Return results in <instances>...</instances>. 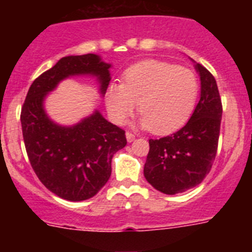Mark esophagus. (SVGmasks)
Masks as SVG:
<instances>
[{
    "instance_id": "obj_1",
    "label": "esophagus",
    "mask_w": 252,
    "mask_h": 252,
    "mask_svg": "<svg viewBox=\"0 0 252 252\" xmlns=\"http://www.w3.org/2000/svg\"><path fill=\"white\" fill-rule=\"evenodd\" d=\"M126 139H127L128 142H132V141H135V139H136V136H135V135H133L132 132H130V131H127V132H126Z\"/></svg>"
}]
</instances>
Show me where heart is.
<instances>
[{"label": "heart", "instance_id": "obj_1", "mask_svg": "<svg viewBox=\"0 0 252 252\" xmlns=\"http://www.w3.org/2000/svg\"><path fill=\"white\" fill-rule=\"evenodd\" d=\"M198 88L192 70L159 60H145L124 73V84L108 87L107 108L116 124H124L139 102L142 127H149L154 133H169L189 119Z\"/></svg>", "mask_w": 252, "mask_h": 252}]
</instances>
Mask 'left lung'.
Masks as SVG:
<instances>
[{
    "mask_svg": "<svg viewBox=\"0 0 252 252\" xmlns=\"http://www.w3.org/2000/svg\"><path fill=\"white\" fill-rule=\"evenodd\" d=\"M195 68L201 77V99L192 117L173 135L149 140L144 175L154 188L165 194L184 193L201 184L217 154L221 97L208 69L201 64Z\"/></svg>",
    "mask_w": 252,
    "mask_h": 252,
    "instance_id": "1",
    "label": "left lung"
}]
</instances>
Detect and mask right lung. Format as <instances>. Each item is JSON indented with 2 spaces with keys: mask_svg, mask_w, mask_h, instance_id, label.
Returning a JSON list of instances; mask_svg holds the SVG:
<instances>
[{
  "mask_svg": "<svg viewBox=\"0 0 252 252\" xmlns=\"http://www.w3.org/2000/svg\"><path fill=\"white\" fill-rule=\"evenodd\" d=\"M110 64L95 54L65 57L32 82L21 108L22 136L30 164L46 188L66 201L90 199L111 177V161L126 146L121 127L95 111L79 124L64 127L50 121L43 102L69 75L98 77L104 94L111 81Z\"/></svg>",
  "mask_w": 252,
  "mask_h": 252,
  "instance_id": "1",
  "label": "right lung"
}]
</instances>
